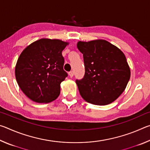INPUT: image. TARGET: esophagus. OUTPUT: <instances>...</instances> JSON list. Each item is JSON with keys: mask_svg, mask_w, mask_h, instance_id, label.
<instances>
[{"mask_svg": "<svg viewBox=\"0 0 150 150\" xmlns=\"http://www.w3.org/2000/svg\"><path fill=\"white\" fill-rule=\"evenodd\" d=\"M69 75L70 76V77H73V75H74V71H71L69 72Z\"/></svg>", "mask_w": 150, "mask_h": 150, "instance_id": "obj_1", "label": "esophagus"}]
</instances>
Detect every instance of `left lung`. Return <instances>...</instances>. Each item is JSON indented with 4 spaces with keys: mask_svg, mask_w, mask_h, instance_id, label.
Instances as JSON below:
<instances>
[{
    "mask_svg": "<svg viewBox=\"0 0 150 150\" xmlns=\"http://www.w3.org/2000/svg\"><path fill=\"white\" fill-rule=\"evenodd\" d=\"M85 73L76 80L80 95L87 102L108 105L124 92L130 78V69L124 53L106 40L79 42Z\"/></svg>",
    "mask_w": 150,
    "mask_h": 150,
    "instance_id": "left-lung-1",
    "label": "left lung"
}]
</instances>
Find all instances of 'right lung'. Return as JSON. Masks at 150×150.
<instances>
[{
    "instance_id": "1",
    "label": "right lung",
    "mask_w": 150,
    "mask_h": 150,
    "mask_svg": "<svg viewBox=\"0 0 150 150\" xmlns=\"http://www.w3.org/2000/svg\"><path fill=\"white\" fill-rule=\"evenodd\" d=\"M67 42L42 38L22 51L15 67L20 89L30 99L38 103L54 100L60 93V84L67 73L63 70L62 51Z\"/></svg>"
}]
</instances>
